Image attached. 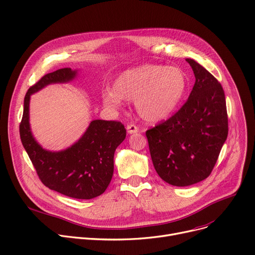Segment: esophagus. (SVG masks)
<instances>
[{"instance_id": "34e87169", "label": "esophagus", "mask_w": 255, "mask_h": 255, "mask_svg": "<svg viewBox=\"0 0 255 255\" xmlns=\"http://www.w3.org/2000/svg\"><path fill=\"white\" fill-rule=\"evenodd\" d=\"M127 130H128V133H136V132H138L139 128H138V127H136L134 125H128Z\"/></svg>"}]
</instances>
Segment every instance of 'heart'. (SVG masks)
<instances>
[{"instance_id":"b5f03b06","label":"heart","mask_w":255,"mask_h":255,"mask_svg":"<svg viewBox=\"0 0 255 255\" xmlns=\"http://www.w3.org/2000/svg\"><path fill=\"white\" fill-rule=\"evenodd\" d=\"M187 86V77L180 68L144 64L119 74L113 89L104 94L103 102L107 107L117 109L123 100H133L143 121L158 123L169 118L180 106Z\"/></svg>"}]
</instances>
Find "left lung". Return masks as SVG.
<instances>
[{
	"mask_svg": "<svg viewBox=\"0 0 255 255\" xmlns=\"http://www.w3.org/2000/svg\"><path fill=\"white\" fill-rule=\"evenodd\" d=\"M196 82L186 103L164 123L146 131L158 176L174 186H188L211 174L228 138L226 97L221 84L192 58Z\"/></svg>",
	"mask_w": 255,
	"mask_h": 255,
	"instance_id": "obj_1",
	"label": "left lung"
}]
</instances>
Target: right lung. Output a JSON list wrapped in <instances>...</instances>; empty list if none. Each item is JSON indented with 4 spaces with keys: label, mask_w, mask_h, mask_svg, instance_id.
<instances>
[{
    "label": "right lung",
    "mask_w": 255,
    "mask_h": 255,
    "mask_svg": "<svg viewBox=\"0 0 255 255\" xmlns=\"http://www.w3.org/2000/svg\"><path fill=\"white\" fill-rule=\"evenodd\" d=\"M77 75L78 70L59 69L45 75L29 87L24 97L19 133L25 151L45 186L70 198L91 200L101 196L111 181L114 152L127 136L125 126L119 122L96 119L77 142L61 151L44 149L34 138L29 126L31 96L49 84L71 82Z\"/></svg>",
    "instance_id": "right-lung-1"
}]
</instances>
